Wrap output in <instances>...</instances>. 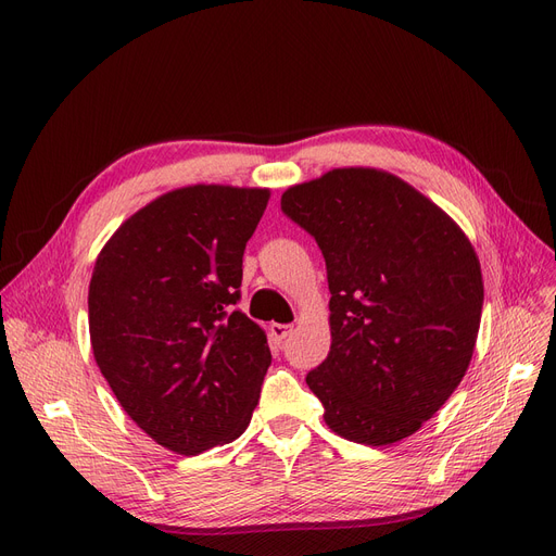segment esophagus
<instances>
[{"label":"esophagus","mask_w":556,"mask_h":556,"mask_svg":"<svg viewBox=\"0 0 556 556\" xmlns=\"http://www.w3.org/2000/svg\"><path fill=\"white\" fill-rule=\"evenodd\" d=\"M292 324H271L269 326V337L276 341V343H282L287 337H289V332H292Z\"/></svg>","instance_id":"esophagus-1"}]
</instances>
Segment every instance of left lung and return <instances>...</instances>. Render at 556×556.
Here are the masks:
<instances>
[{"instance_id":"left-lung-1","label":"left lung","mask_w":556,"mask_h":556,"mask_svg":"<svg viewBox=\"0 0 556 556\" xmlns=\"http://www.w3.org/2000/svg\"><path fill=\"white\" fill-rule=\"evenodd\" d=\"M280 207L326 260L332 343L305 382L330 430L366 445L414 434L459 387L478 339L484 285L466 235L378 169H332Z\"/></svg>"}]
</instances>
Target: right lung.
Here are the masks:
<instances>
[{"label":"right lung","instance_id":"right-lung-1","mask_svg":"<svg viewBox=\"0 0 556 556\" xmlns=\"http://www.w3.org/2000/svg\"><path fill=\"white\" fill-rule=\"evenodd\" d=\"M269 190L192 185L151 201L97 257L88 312L124 412L178 455L230 443L271 364L240 303L242 257Z\"/></svg>","mask_w":556,"mask_h":556}]
</instances>
